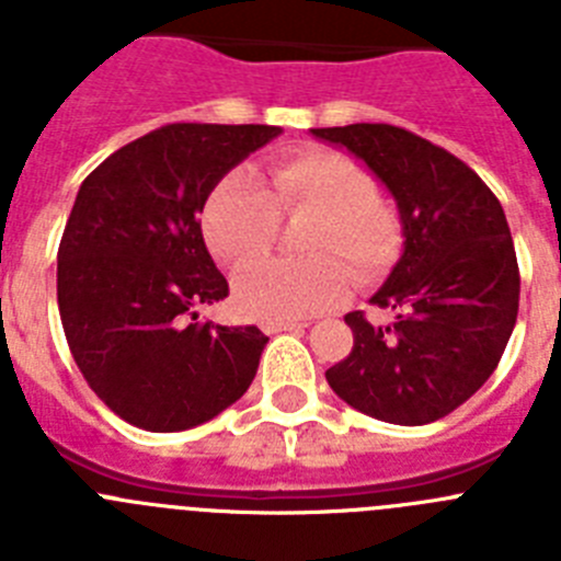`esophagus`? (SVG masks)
I'll use <instances>...</instances> for the list:
<instances>
[{
  "instance_id": "obj_1",
  "label": "esophagus",
  "mask_w": 561,
  "mask_h": 561,
  "mask_svg": "<svg viewBox=\"0 0 561 561\" xmlns=\"http://www.w3.org/2000/svg\"><path fill=\"white\" fill-rule=\"evenodd\" d=\"M306 323H266V334H284V331H304Z\"/></svg>"
}]
</instances>
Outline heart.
Wrapping results in <instances>:
<instances>
[{"mask_svg": "<svg viewBox=\"0 0 561 561\" xmlns=\"http://www.w3.org/2000/svg\"><path fill=\"white\" fill-rule=\"evenodd\" d=\"M311 215L304 262L247 266L232 284L236 309L255 320H304L340 306L348 295V266L370 280L401 247L396 213L379 202L374 173L348 153L311 148L270 168L266 187L255 173L230 171L207 196L202 232L219 264L238 270L274 243L280 218Z\"/></svg>", "mask_w": 561, "mask_h": 561, "instance_id": "heart-1", "label": "heart"}]
</instances>
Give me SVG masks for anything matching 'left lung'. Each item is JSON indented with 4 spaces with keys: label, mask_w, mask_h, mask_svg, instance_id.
<instances>
[{
    "label": "left lung",
    "mask_w": 561,
    "mask_h": 561,
    "mask_svg": "<svg viewBox=\"0 0 561 561\" xmlns=\"http://www.w3.org/2000/svg\"><path fill=\"white\" fill-rule=\"evenodd\" d=\"M345 146L399 202L404 255L370 304L393 323L345 314L354 348L325 370L351 408L419 427L458 410L503 356L519 309V266L497 196L447 148L390 123L311 128Z\"/></svg>",
    "instance_id": "1"
}]
</instances>
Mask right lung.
Returning a JSON list of instances; mask_svg holds the SVG:
<instances>
[{
  "label": "right lung",
  "instance_id": "obj_1",
  "mask_svg": "<svg viewBox=\"0 0 561 561\" xmlns=\"http://www.w3.org/2000/svg\"><path fill=\"white\" fill-rule=\"evenodd\" d=\"M277 126L168 123L83 180L58 247V311L72 359L112 413L148 433L205 424L247 393L270 336L199 323L230 295L199 213Z\"/></svg>",
  "mask_w": 561,
  "mask_h": 561
}]
</instances>
